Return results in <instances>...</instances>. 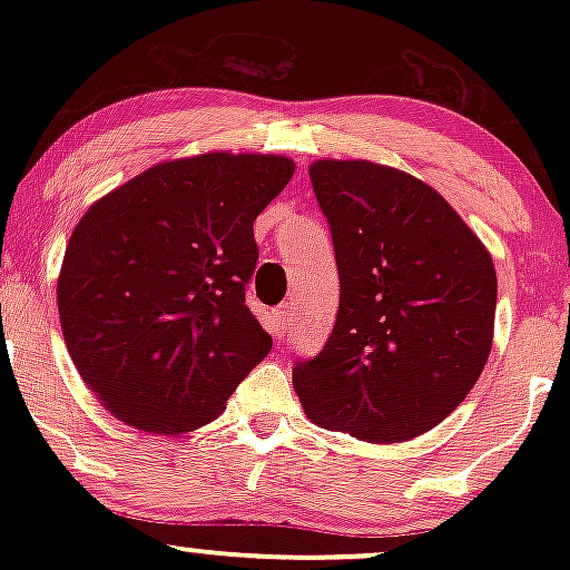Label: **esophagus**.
Listing matches in <instances>:
<instances>
[{
  "label": "esophagus",
  "instance_id": "1",
  "mask_svg": "<svg viewBox=\"0 0 570 570\" xmlns=\"http://www.w3.org/2000/svg\"><path fill=\"white\" fill-rule=\"evenodd\" d=\"M276 316H278V326H281V332L286 330V326L292 324V318H294V307H292V303H284L276 311Z\"/></svg>",
  "mask_w": 570,
  "mask_h": 570
}]
</instances>
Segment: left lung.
I'll return each instance as SVG.
<instances>
[{
    "instance_id": "8db88e82",
    "label": "left lung",
    "mask_w": 570,
    "mask_h": 570,
    "mask_svg": "<svg viewBox=\"0 0 570 570\" xmlns=\"http://www.w3.org/2000/svg\"><path fill=\"white\" fill-rule=\"evenodd\" d=\"M335 246V330L292 381L313 423L367 442L426 434L474 389L493 345L488 248L440 193L367 160L311 166Z\"/></svg>"
}]
</instances>
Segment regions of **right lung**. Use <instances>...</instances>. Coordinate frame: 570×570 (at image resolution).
I'll return each instance as SVG.
<instances>
[{
  "label": "right lung",
  "instance_id": "right-lung-1",
  "mask_svg": "<svg viewBox=\"0 0 570 570\" xmlns=\"http://www.w3.org/2000/svg\"><path fill=\"white\" fill-rule=\"evenodd\" d=\"M292 174L278 155L160 163L75 227L58 278L63 340L122 423L153 434L206 426L271 353L246 305L254 219Z\"/></svg>",
  "mask_w": 570,
  "mask_h": 570
}]
</instances>
